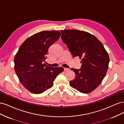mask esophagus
I'll list each match as a JSON object with an SVG mask.
<instances>
[{
	"instance_id": "34e87169",
	"label": "esophagus",
	"mask_w": 124,
	"mask_h": 124,
	"mask_svg": "<svg viewBox=\"0 0 124 124\" xmlns=\"http://www.w3.org/2000/svg\"><path fill=\"white\" fill-rule=\"evenodd\" d=\"M64 70L65 71H68L69 70V68H64Z\"/></svg>"
}]
</instances>
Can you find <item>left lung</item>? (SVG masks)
Returning <instances> with one entry per match:
<instances>
[{"instance_id":"obj_1","label":"left lung","mask_w":124,"mask_h":124,"mask_svg":"<svg viewBox=\"0 0 124 124\" xmlns=\"http://www.w3.org/2000/svg\"><path fill=\"white\" fill-rule=\"evenodd\" d=\"M61 38L73 57L82 59L81 68H72L76 78L70 86L87 93L95 90L103 80L108 69L110 59L102 43L87 32L76 29L61 31Z\"/></svg>"}]
</instances>
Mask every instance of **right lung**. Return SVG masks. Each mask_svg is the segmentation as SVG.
<instances>
[{"instance_id":"right-lung-1","label":"right lung","mask_w":124,"mask_h":124,"mask_svg":"<svg viewBox=\"0 0 124 124\" xmlns=\"http://www.w3.org/2000/svg\"><path fill=\"white\" fill-rule=\"evenodd\" d=\"M61 36L59 31H42L29 37L20 46L14 58V70L24 87L39 94L51 88L63 71L43 63L49 47Z\"/></svg>"}]
</instances>
